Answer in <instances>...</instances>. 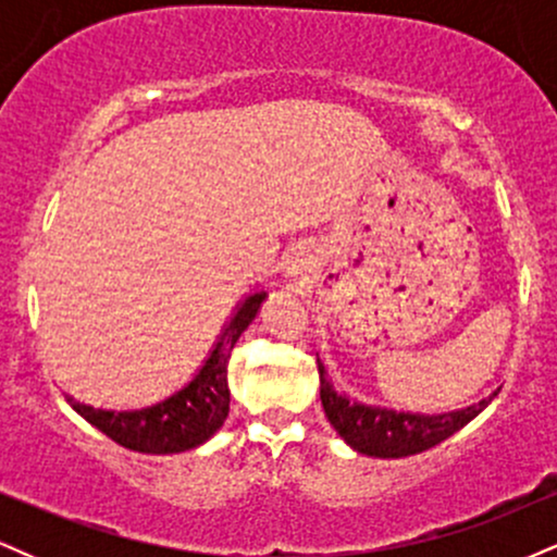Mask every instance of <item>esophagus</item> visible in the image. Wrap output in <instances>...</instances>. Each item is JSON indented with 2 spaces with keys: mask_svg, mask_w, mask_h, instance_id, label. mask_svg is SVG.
<instances>
[{
  "mask_svg": "<svg viewBox=\"0 0 557 557\" xmlns=\"http://www.w3.org/2000/svg\"><path fill=\"white\" fill-rule=\"evenodd\" d=\"M317 270V253L311 251V248H300L296 251V257L290 259V264H287V274H290L293 280H304L306 274H311Z\"/></svg>",
  "mask_w": 557,
  "mask_h": 557,
  "instance_id": "34e87169",
  "label": "esophagus"
}]
</instances>
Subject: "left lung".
<instances>
[{
    "instance_id": "8db88e82",
    "label": "left lung",
    "mask_w": 557,
    "mask_h": 557,
    "mask_svg": "<svg viewBox=\"0 0 557 557\" xmlns=\"http://www.w3.org/2000/svg\"><path fill=\"white\" fill-rule=\"evenodd\" d=\"M317 363L319 385H322L319 387V398H322L330 424L345 440V445H350L361 456L372 458H406L430 450L450 434L463 430L500 393V387H497L495 393H490L487 398L479 403L443 413L395 411V408L350 400L348 395L337 393L335 385L327 380V369H324L322 359H317Z\"/></svg>"
}]
</instances>
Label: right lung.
Listing matches in <instances>:
<instances>
[{
  "label": "right lung",
  "mask_w": 557,
  "mask_h": 557,
  "mask_svg": "<svg viewBox=\"0 0 557 557\" xmlns=\"http://www.w3.org/2000/svg\"><path fill=\"white\" fill-rule=\"evenodd\" d=\"M267 293L257 290L235 306V311L222 327L220 337L203 359L201 369L188 385L168 395L164 400L151 403L131 411H112V408H94L67 395V403L81 413L88 424L104 432L117 445L151 456H170V453L194 450L209 437L220 432L230 411L227 361L230 350L238 337L248 330L264 304Z\"/></svg>",
  "instance_id": "obj_1"
}]
</instances>
